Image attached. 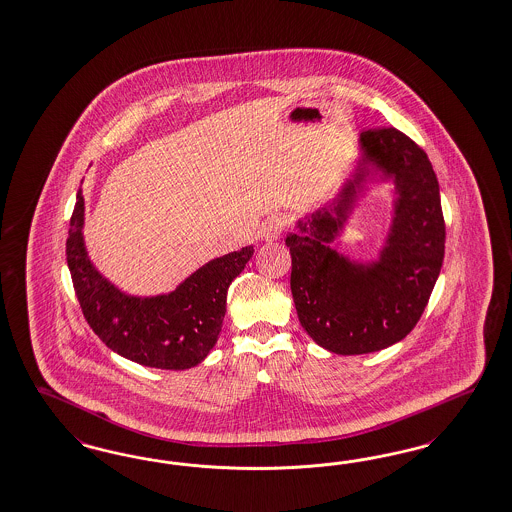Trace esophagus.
Instances as JSON below:
<instances>
[{
    "instance_id": "esophagus-1",
    "label": "esophagus",
    "mask_w": 512,
    "mask_h": 512,
    "mask_svg": "<svg viewBox=\"0 0 512 512\" xmlns=\"http://www.w3.org/2000/svg\"><path fill=\"white\" fill-rule=\"evenodd\" d=\"M284 228H286V219L282 215H270L263 223L261 234H263L266 242H272V240H278L282 236Z\"/></svg>"
}]
</instances>
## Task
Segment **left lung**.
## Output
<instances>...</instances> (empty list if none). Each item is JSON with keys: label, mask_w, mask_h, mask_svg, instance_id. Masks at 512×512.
I'll use <instances>...</instances> for the list:
<instances>
[{"label": "left lung", "mask_w": 512, "mask_h": 512, "mask_svg": "<svg viewBox=\"0 0 512 512\" xmlns=\"http://www.w3.org/2000/svg\"><path fill=\"white\" fill-rule=\"evenodd\" d=\"M360 143L366 154L360 175L347 183L333 207L312 213L299 225L301 232L286 238L299 322L320 347L343 356L390 347L417 326L446 247L440 188L427 152L394 127L368 129ZM368 163L395 177L399 202L380 263L352 266L328 244Z\"/></svg>", "instance_id": "8db88e82"}]
</instances>
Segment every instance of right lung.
Here are the masks:
<instances>
[{
	"instance_id": "right-lung-1",
	"label": "right lung",
	"mask_w": 512,
	"mask_h": 512,
	"mask_svg": "<svg viewBox=\"0 0 512 512\" xmlns=\"http://www.w3.org/2000/svg\"><path fill=\"white\" fill-rule=\"evenodd\" d=\"M83 196L70 217L66 261L83 316L104 345L141 366L188 369L215 347L223 328L226 291L244 270L253 247L213 259L169 295H123L91 266L82 238Z\"/></svg>"
}]
</instances>
